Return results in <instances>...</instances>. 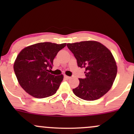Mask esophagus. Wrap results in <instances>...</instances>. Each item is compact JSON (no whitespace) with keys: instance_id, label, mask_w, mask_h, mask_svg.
<instances>
[{"instance_id":"34e87169","label":"esophagus","mask_w":134,"mask_h":134,"mask_svg":"<svg viewBox=\"0 0 134 134\" xmlns=\"http://www.w3.org/2000/svg\"><path fill=\"white\" fill-rule=\"evenodd\" d=\"M64 77H65V79H69L70 78V77L67 76H66V75H65V76H64Z\"/></svg>"}]
</instances>
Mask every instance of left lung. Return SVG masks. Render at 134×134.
<instances>
[{
	"label": "left lung",
	"mask_w": 134,
	"mask_h": 134,
	"mask_svg": "<svg viewBox=\"0 0 134 134\" xmlns=\"http://www.w3.org/2000/svg\"><path fill=\"white\" fill-rule=\"evenodd\" d=\"M67 46L76 58L78 67L86 69V77L79 79V86L72 90L73 93L84 100L100 98L110 90L117 73L111 52L95 41L67 43Z\"/></svg>",
	"instance_id": "obj_1"
}]
</instances>
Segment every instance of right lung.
Instances as JSON below:
<instances>
[{
  "label": "right lung",
  "mask_w": 134,
  "mask_h": 134,
  "mask_svg": "<svg viewBox=\"0 0 134 134\" xmlns=\"http://www.w3.org/2000/svg\"><path fill=\"white\" fill-rule=\"evenodd\" d=\"M66 43H38L24 48L17 57L14 70L20 86L31 96L44 98L56 93L64 79L62 74L49 73L53 59Z\"/></svg>",
  "instance_id": "add662e5"
}]
</instances>
